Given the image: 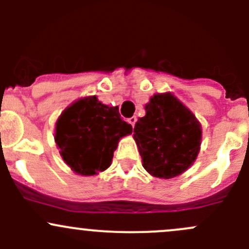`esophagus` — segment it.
<instances>
[{"instance_id":"obj_1","label":"esophagus","mask_w":249,"mask_h":249,"mask_svg":"<svg viewBox=\"0 0 249 249\" xmlns=\"http://www.w3.org/2000/svg\"><path fill=\"white\" fill-rule=\"evenodd\" d=\"M127 122L131 124L132 127H135V124H136V122H137V118L136 117H131V118H129V119H127Z\"/></svg>"}]
</instances>
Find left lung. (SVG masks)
I'll use <instances>...</instances> for the list:
<instances>
[{
	"label": "left lung",
	"instance_id": "1",
	"mask_svg": "<svg viewBox=\"0 0 249 249\" xmlns=\"http://www.w3.org/2000/svg\"><path fill=\"white\" fill-rule=\"evenodd\" d=\"M143 167L154 177L180 175L195 161L201 126L192 112L171 94H157L134 129Z\"/></svg>",
	"mask_w": 249,
	"mask_h": 249
}]
</instances>
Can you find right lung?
Instances as JSON below:
<instances>
[{"label": "right lung", "mask_w": 249, "mask_h": 249, "mask_svg": "<svg viewBox=\"0 0 249 249\" xmlns=\"http://www.w3.org/2000/svg\"><path fill=\"white\" fill-rule=\"evenodd\" d=\"M131 132L132 126L122 119L118 107L91 96L78 100L60 115L55 142L74 172L92 176L109 167L118 141Z\"/></svg>", "instance_id": "obj_1"}]
</instances>
